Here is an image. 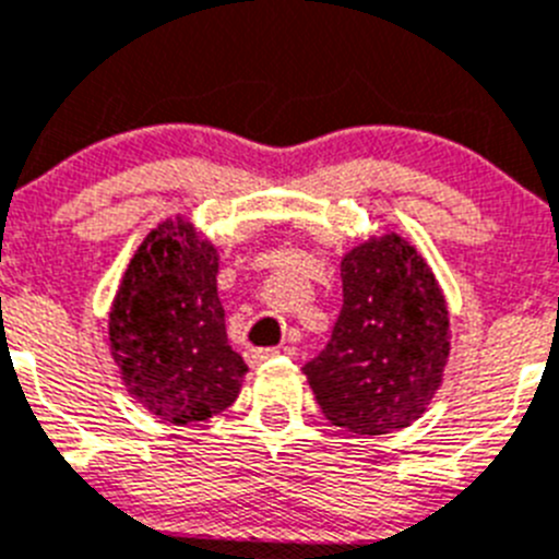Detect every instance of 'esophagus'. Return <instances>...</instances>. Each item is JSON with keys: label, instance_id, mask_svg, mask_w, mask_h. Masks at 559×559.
I'll list each match as a JSON object with an SVG mask.
<instances>
[{"label": "esophagus", "instance_id": "34e87169", "mask_svg": "<svg viewBox=\"0 0 559 559\" xmlns=\"http://www.w3.org/2000/svg\"><path fill=\"white\" fill-rule=\"evenodd\" d=\"M273 356H278V348H250L248 354H245V359H248L250 365H261V361L273 359Z\"/></svg>", "mask_w": 559, "mask_h": 559}]
</instances>
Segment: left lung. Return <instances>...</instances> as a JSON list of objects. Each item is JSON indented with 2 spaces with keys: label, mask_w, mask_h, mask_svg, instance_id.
<instances>
[{
  "label": "left lung",
  "mask_w": 559,
  "mask_h": 559,
  "mask_svg": "<svg viewBox=\"0 0 559 559\" xmlns=\"http://www.w3.org/2000/svg\"><path fill=\"white\" fill-rule=\"evenodd\" d=\"M342 311L304 365L317 404L356 435L406 429L424 415L449 361V306L426 259L399 234L345 253Z\"/></svg>",
  "instance_id": "left-lung-1"
}]
</instances>
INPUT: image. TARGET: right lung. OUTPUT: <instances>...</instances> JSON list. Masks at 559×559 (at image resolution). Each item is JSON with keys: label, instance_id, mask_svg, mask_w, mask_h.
Here are the masks:
<instances>
[{"label": "right lung", "instance_id": "add662e5", "mask_svg": "<svg viewBox=\"0 0 559 559\" xmlns=\"http://www.w3.org/2000/svg\"><path fill=\"white\" fill-rule=\"evenodd\" d=\"M217 270V248L167 219L135 250L114 298L110 354L130 395L167 424L223 412L248 373L225 334Z\"/></svg>", "mask_w": 559, "mask_h": 559}]
</instances>
